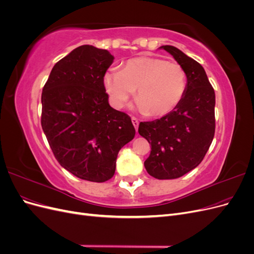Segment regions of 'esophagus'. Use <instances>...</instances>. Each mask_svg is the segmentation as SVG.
<instances>
[{
	"mask_svg": "<svg viewBox=\"0 0 254 254\" xmlns=\"http://www.w3.org/2000/svg\"><path fill=\"white\" fill-rule=\"evenodd\" d=\"M131 121H132V124H133L135 130H137V128H139V121H137V119H135V118H132Z\"/></svg>",
	"mask_w": 254,
	"mask_h": 254,
	"instance_id": "1",
	"label": "esophagus"
}]
</instances>
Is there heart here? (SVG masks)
Instances as JSON below:
<instances>
[{
    "label": "heart",
    "instance_id": "b5f03b06",
    "mask_svg": "<svg viewBox=\"0 0 254 254\" xmlns=\"http://www.w3.org/2000/svg\"><path fill=\"white\" fill-rule=\"evenodd\" d=\"M104 83L117 109L126 105L136 89V108L150 117H161L180 104L187 89V74L179 64L139 57L127 61L121 71H109Z\"/></svg>",
    "mask_w": 254,
    "mask_h": 254
}]
</instances>
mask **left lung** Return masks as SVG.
<instances>
[{"instance_id":"1","label":"left lung","mask_w":254,"mask_h":254,"mask_svg":"<svg viewBox=\"0 0 254 254\" xmlns=\"http://www.w3.org/2000/svg\"><path fill=\"white\" fill-rule=\"evenodd\" d=\"M187 74L180 104L161 119L141 122L139 133L151 145L144 166L157 179H176L194 170L209 150L215 133V92L204 68L172 45H163Z\"/></svg>"}]
</instances>
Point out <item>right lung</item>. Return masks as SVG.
Masks as SVG:
<instances>
[{
  "instance_id": "right-lung-1",
  "label": "right lung",
  "mask_w": 254,
  "mask_h": 254,
  "mask_svg": "<svg viewBox=\"0 0 254 254\" xmlns=\"http://www.w3.org/2000/svg\"><path fill=\"white\" fill-rule=\"evenodd\" d=\"M114 57L81 45L60 59L45 82L41 126L59 164L92 182L111 179L120 149L135 129L128 114L110 107L104 76Z\"/></svg>"
}]
</instances>
